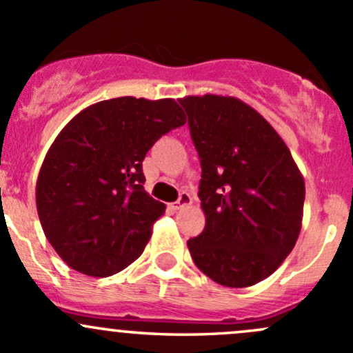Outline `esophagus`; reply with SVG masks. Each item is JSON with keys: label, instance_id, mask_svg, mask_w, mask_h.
<instances>
[{"label": "esophagus", "instance_id": "1", "mask_svg": "<svg viewBox=\"0 0 353 353\" xmlns=\"http://www.w3.org/2000/svg\"><path fill=\"white\" fill-rule=\"evenodd\" d=\"M194 202V197H192L190 194H187V192H183V194L180 195V199H178V201L173 203V209L175 210H178V209H183V207H187V205H190V203Z\"/></svg>", "mask_w": 353, "mask_h": 353}]
</instances>
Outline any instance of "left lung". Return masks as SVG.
Instances as JSON below:
<instances>
[{
	"mask_svg": "<svg viewBox=\"0 0 353 353\" xmlns=\"http://www.w3.org/2000/svg\"><path fill=\"white\" fill-rule=\"evenodd\" d=\"M201 156L205 228L187 245L199 270L224 287H250L292 252L306 187L289 148L253 107L234 97L180 98Z\"/></svg>",
	"mask_w": 353,
	"mask_h": 353,
	"instance_id": "8db88e82",
	"label": "left lung"
}]
</instances>
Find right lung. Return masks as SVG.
<instances>
[{
  "instance_id": "1",
  "label": "right lung",
  "mask_w": 353,
  "mask_h": 353,
  "mask_svg": "<svg viewBox=\"0 0 353 353\" xmlns=\"http://www.w3.org/2000/svg\"><path fill=\"white\" fill-rule=\"evenodd\" d=\"M185 122L173 98L121 97L90 105L57 134L35 202L43 234L72 270L108 277L141 256L166 209L144 190L143 159Z\"/></svg>"
}]
</instances>
